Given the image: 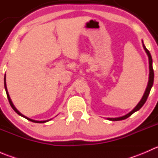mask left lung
I'll use <instances>...</instances> for the list:
<instances>
[{"instance_id":"obj_1","label":"left lung","mask_w":158,"mask_h":158,"mask_svg":"<svg viewBox=\"0 0 158 158\" xmlns=\"http://www.w3.org/2000/svg\"><path fill=\"white\" fill-rule=\"evenodd\" d=\"M143 47H144V50H145L146 53L148 54V60H149V79H148V85H147V88L145 89V92H144V95H143L142 98H141V101L138 102V104L135 107V109H134L132 111H131L130 112L128 113L127 114H125V115L124 116H122V117H119V118H108V120H110V121H121V120H124V119H126L127 118H128L129 116L131 115L132 114H133L134 112H135V111H138L140 109H141V107H142L143 106H144V104L145 103V102L147 101V98L148 97V95H149V93H150V91H151V88H152L153 86V83H154V69H153V66H152V58H151V53H150L149 51L148 50L147 48L145 47V46L144 45V44H143Z\"/></svg>"}]
</instances>
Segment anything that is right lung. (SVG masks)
I'll return each instance as SVG.
<instances>
[{"label":"right lung","instance_id":"add662e5","mask_svg":"<svg viewBox=\"0 0 158 158\" xmlns=\"http://www.w3.org/2000/svg\"><path fill=\"white\" fill-rule=\"evenodd\" d=\"M4 88H5V90H6V93H7V98H8V101H9V102H10V106H11V107H12V109H14V111H15L16 112H17V114H19V115H20V116H22V117L25 118H26V119H27V120L30 121V122H35V123H45V122H49V120H51V119H49V120H47V121H35V120H33V119H30V118H29L26 117V116H24V115H23V114H22L21 113H20V111H18V110H17V109H16V108H15V106H14V104H13L12 101H11V99H10V95H9V94H8V92H7V85H6V78H5V76H4Z\"/></svg>","mask_w":158,"mask_h":158}]
</instances>
